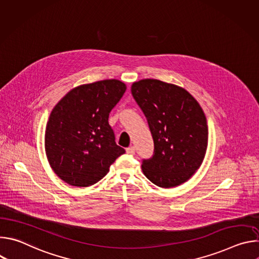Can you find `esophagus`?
<instances>
[{
	"label": "esophagus",
	"mask_w": 259,
	"mask_h": 259,
	"mask_svg": "<svg viewBox=\"0 0 259 259\" xmlns=\"http://www.w3.org/2000/svg\"><path fill=\"white\" fill-rule=\"evenodd\" d=\"M126 153L129 155H134L135 154V147L134 146H129L126 149Z\"/></svg>",
	"instance_id": "1"
}]
</instances>
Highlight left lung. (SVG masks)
Returning a JSON list of instances; mask_svg holds the SVG:
<instances>
[{"label": "left lung", "instance_id": "8db88e82", "mask_svg": "<svg viewBox=\"0 0 259 259\" xmlns=\"http://www.w3.org/2000/svg\"><path fill=\"white\" fill-rule=\"evenodd\" d=\"M154 139V155L142 172L156 186L174 188L200 168L208 145V126L199 102L179 86L144 79L131 86Z\"/></svg>", "mask_w": 259, "mask_h": 259}]
</instances>
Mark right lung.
Masks as SVG:
<instances>
[{
	"label": "right lung",
	"mask_w": 259,
	"mask_h": 259,
	"mask_svg": "<svg viewBox=\"0 0 259 259\" xmlns=\"http://www.w3.org/2000/svg\"><path fill=\"white\" fill-rule=\"evenodd\" d=\"M126 91L119 80L71 89L54 106L45 131V151L55 174L73 187H90L125 153L108 116Z\"/></svg>",
	"instance_id": "1"
}]
</instances>
